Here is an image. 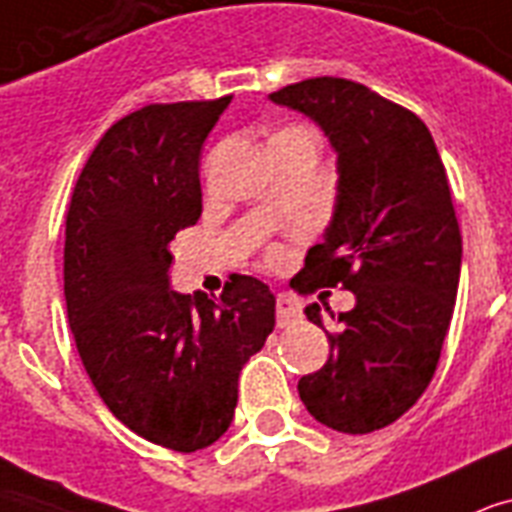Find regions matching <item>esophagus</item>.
Returning <instances> with one entry per match:
<instances>
[{"label":"esophagus","mask_w":512,"mask_h":512,"mask_svg":"<svg viewBox=\"0 0 512 512\" xmlns=\"http://www.w3.org/2000/svg\"><path fill=\"white\" fill-rule=\"evenodd\" d=\"M301 318V304L296 296L291 293H280L277 296V326H291L296 320Z\"/></svg>","instance_id":"esophagus-1"}]
</instances>
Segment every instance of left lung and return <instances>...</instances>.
<instances>
[{"label":"left lung","mask_w":512,"mask_h":512,"mask_svg":"<svg viewBox=\"0 0 512 512\" xmlns=\"http://www.w3.org/2000/svg\"><path fill=\"white\" fill-rule=\"evenodd\" d=\"M269 98L318 122L339 165L326 240L291 285L355 293L299 398L320 425L374 433L422 398L454 315L462 235L446 168L425 122L360 82L312 77ZM304 315L323 328L318 304Z\"/></svg>","instance_id":"1"}]
</instances>
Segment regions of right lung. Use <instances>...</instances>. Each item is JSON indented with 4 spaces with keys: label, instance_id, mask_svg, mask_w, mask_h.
I'll return each instance as SVG.
<instances>
[{
    "label": "right lung",
    "instance_id": "add662e5",
    "mask_svg": "<svg viewBox=\"0 0 512 512\" xmlns=\"http://www.w3.org/2000/svg\"><path fill=\"white\" fill-rule=\"evenodd\" d=\"M229 101L149 104L114 122L66 211L63 293L82 366L122 425L184 454L227 433L245 360L275 328L256 277L229 275L216 301L168 285V245L200 219V149Z\"/></svg>",
    "mask_w": 512,
    "mask_h": 512
}]
</instances>
